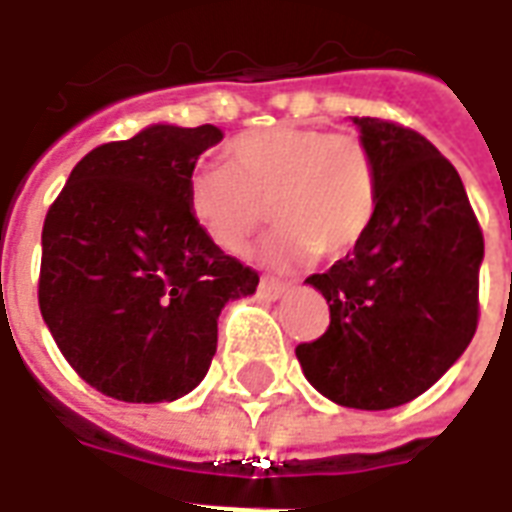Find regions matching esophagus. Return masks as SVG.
<instances>
[{
  "instance_id": "esophagus-1",
  "label": "esophagus",
  "mask_w": 512,
  "mask_h": 512,
  "mask_svg": "<svg viewBox=\"0 0 512 512\" xmlns=\"http://www.w3.org/2000/svg\"><path fill=\"white\" fill-rule=\"evenodd\" d=\"M288 290H290L288 282H279V279H268V277L260 279V285H257V293H260V299H266V301L282 299V296H285Z\"/></svg>"
}]
</instances>
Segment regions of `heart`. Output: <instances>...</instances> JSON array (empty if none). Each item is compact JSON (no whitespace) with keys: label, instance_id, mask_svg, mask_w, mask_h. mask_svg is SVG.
Returning <instances> with one entry per match:
<instances>
[{"label":"heart","instance_id":"1","mask_svg":"<svg viewBox=\"0 0 512 512\" xmlns=\"http://www.w3.org/2000/svg\"><path fill=\"white\" fill-rule=\"evenodd\" d=\"M186 202L213 244L244 255L271 219L279 224L266 244L277 266L315 257H343L373 224L378 208L376 158L359 134L307 126L246 131L227 145V164L191 169Z\"/></svg>","mask_w":512,"mask_h":512}]
</instances>
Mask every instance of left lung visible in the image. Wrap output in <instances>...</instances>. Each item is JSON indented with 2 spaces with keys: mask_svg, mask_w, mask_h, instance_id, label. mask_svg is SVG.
<instances>
[{
  "mask_svg": "<svg viewBox=\"0 0 512 512\" xmlns=\"http://www.w3.org/2000/svg\"><path fill=\"white\" fill-rule=\"evenodd\" d=\"M354 123L376 158L378 208L351 255L307 277L332 321L296 356L321 395L381 411L422 395L472 343L483 230L425 136L381 117Z\"/></svg>",
  "mask_w": 512,
  "mask_h": 512,
  "instance_id": "obj_1",
  "label": "left lung"
}]
</instances>
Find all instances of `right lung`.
<instances>
[{
    "instance_id": "1",
    "label": "right lung",
    "mask_w": 512,
    "mask_h": 512,
    "mask_svg": "<svg viewBox=\"0 0 512 512\" xmlns=\"http://www.w3.org/2000/svg\"><path fill=\"white\" fill-rule=\"evenodd\" d=\"M216 126H150L90 150L43 222L38 304L68 365L126 403L178 400L216 354L230 299L255 268L224 255L186 202Z\"/></svg>"
}]
</instances>
